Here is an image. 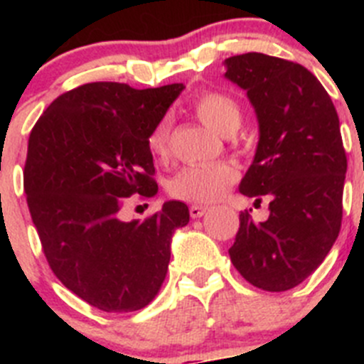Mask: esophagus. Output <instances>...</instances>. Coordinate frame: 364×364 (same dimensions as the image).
Wrapping results in <instances>:
<instances>
[{"label": "esophagus", "mask_w": 364, "mask_h": 364, "mask_svg": "<svg viewBox=\"0 0 364 364\" xmlns=\"http://www.w3.org/2000/svg\"><path fill=\"white\" fill-rule=\"evenodd\" d=\"M205 211H208V208H204V205H190V216L192 218H200V216L205 215Z\"/></svg>", "instance_id": "esophagus-1"}]
</instances>
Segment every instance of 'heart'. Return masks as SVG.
Wrapping results in <instances>:
<instances>
[{"label":"heart","mask_w":364,"mask_h":364,"mask_svg":"<svg viewBox=\"0 0 364 364\" xmlns=\"http://www.w3.org/2000/svg\"><path fill=\"white\" fill-rule=\"evenodd\" d=\"M193 112L208 128L216 134L229 137L240 128L241 109L232 97L220 91H205L193 102ZM168 134L171 121L161 117L153 127L148 137L153 155L165 156L168 151ZM237 171L229 164L190 165L181 168L168 183L172 197L186 203L208 205L225 196L227 190L236 183Z\"/></svg>","instance_id":"heart-1"}]
</instances>
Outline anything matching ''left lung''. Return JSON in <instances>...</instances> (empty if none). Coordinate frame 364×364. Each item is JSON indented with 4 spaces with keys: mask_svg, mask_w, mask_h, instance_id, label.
<instances>
[{
    "mask_svg": "<svg viewBox=\"0 0 364 364\" xmlns=\"http://www.w3.org/2000/svg\"><path fill=\"white\" fill-rule=\"evenodd\" d=\"M225 79L247 91L259 142L240 192L269 199V218L240 215L229 255L255 287L284 292L322 264L341 227L347 156L331 97L299 63L247 53L225 60Z\"/></svg>",
    "mask_w": 364,
    "mask_h": 364,
    "instance_id": "obj_1",
    "label": "left lung"
}]
</instances>
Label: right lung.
Returning a JSON list of instances; mask_svg holds the SVG:
<instances>
[{
    "label": "right lung",
    "instance_id": "add662e5",
    "mask_svg": "<svg viewBox=\"0 0 364 364\" xmlns=\"http://www.w3.org/2000/svg\"><path fill=\"white\" fill-rule=\"evenodd\" d=\"M183 90L84 84L58 97L29 135L24 192L47 262L102 311L149 304L167 274L172 234L190 220L179 200L144 222L119 218L128 197L159 192L148 137Z\"/></svg>",
    "mask_w": 364,
    "mask_h": 364
}]
</instances>
